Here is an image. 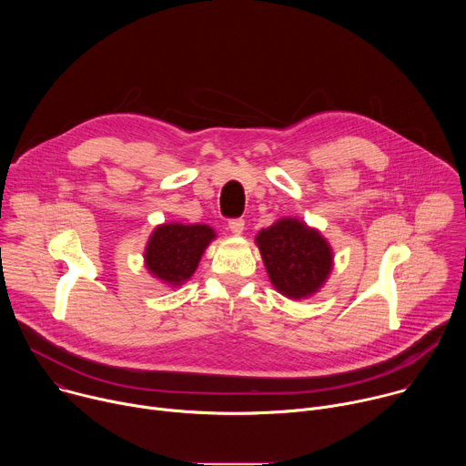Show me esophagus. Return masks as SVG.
I'll use <instances>...</instances> for the list:
<instances>
[{
    "instance_id": "obj_1",
    "label": "esophagus",
    "mask_w": 466,
    "mask_h": 466,
    "mask_svg": "<svg viewBox=\"0 0 466 466\" xmlns=\"http://www.w3.org/2000/svg\"><path fill=\"white\" fill-rule=\"evenodd\" d=\"M228 228L234 236H241L245 230V221L243 219H230L228 221Z\"/></svg>"
}]
</instances>
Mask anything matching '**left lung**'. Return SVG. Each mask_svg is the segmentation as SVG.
<instances>
[{"label": "left lung", "instance_id": "obj_1", "mask_svg": "<svg viewBox=\"0 0 466 466\" xmlns=\"http://www.w3.org/2000/svg\"><path fill=\"white\" fill-rule=\"evenodd\" d=\"M269 280L279 293L300 300L313 297L334 268L326 238L297 218H284L256 234Z\"/></svg>", "mask_w": 466, "mask_h": 466}]
</instances>
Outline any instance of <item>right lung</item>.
I'll return each mask as SVG.
<instances>
[{"mask_svg": "<svg viewBox=\"0 0 466 466\" xmlns=\"http://www.w3.org/2000/svg\"><path fill=\"white\" fill-rule=\"evenodd\" d=\"M214 239L216 230L208 225H158L146 245V269L166 286L178 288L193 277L198 261Z\"/></svg>", "mask_w": 466, "mask_h": 466, "instance_id": "add662e5", "label": "right lung"}]
</instances>
